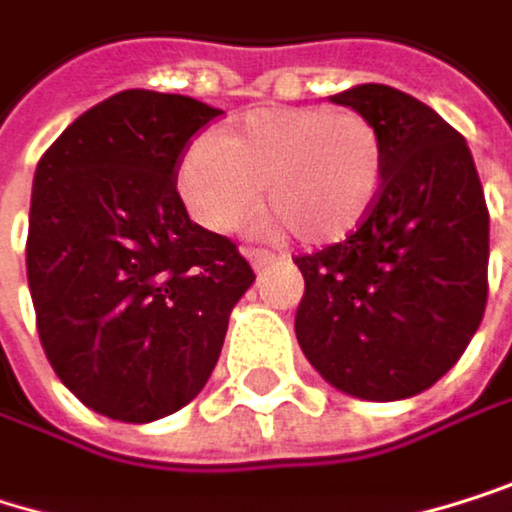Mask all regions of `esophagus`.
Masks as SVG:
<instances>
[{
    "label": "esophagus",
    "mask_w": 512,
    "mask_h": 512,
    "mask_svg": "<svg viewBox=\"0 0 512 512\" xmlns=\"http://www.w3.org/2000/svg\"><path fill=\"white\" fill-rule=\"evenodd\" d=\"M245 254H248V261H251V267H254V270H258V273H261V270H267L270 264L282 261V258H279V254H273V251H267V248H248Z\"/></svg>",
    "instance_id": "34e87169"
}]
</instances>
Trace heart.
<instances>
[{
	"instance_id": "b5f03b06",
	"label": "heart",
	"mask_w": 512,
	"mask_h": 512,
	"mask_svg": "<svg viewBox=\"0 0 512 512\" xmlns=\"http://www.w3.org/2000/svg\"><path fill=\"white\" fill-rule=\"evenodd\" d=\"M382 181L379 127L327 105L251 112L230 136L194 139L178 169V191L203 227H242L264 194L270 221L312 245L352 236L376 209Z\"/></svg>"
}]
</instances>
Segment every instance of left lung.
Wrapping results in <instances>:
<instances>
[{
  "label": "left lung",
  "instance_id": "8db88e82",
  "mask_svg": "<svg viewBox=\"0 0 512 512\" xmlns=\"http://www.w3.org/2000/svg\"><path fill=\"white\" fill-rule=\"evenodd\" d=\"M370 118L385 181L370 218L294 264V331L309 364L364 400L431 388L464 355L489 297V209L464 136L388 84L331 96Z\"/></svg>",
  "mask_w": 512,
  "mask_h": 512
}]
</instances>
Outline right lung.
Segmentation results:
<instances>
[{
  "label": "right lung",
  "instance_id": "1",
  "mask_svg": "<svg viewBox=\"0 0 512 512\" xmlns=\"http://www.w3.org/2000/svg\"><path fill=\"white\" fill-rule=\"evenodd\" d=\"M221 115L200 99L121 90L42 154L26 279L42 349L84 407L163 419L203 391L254 270L236 242L188 218L175 181Z\"/></svg>",
  "mask_w": 512,
  "mask_h": 512
}]
</instances>
